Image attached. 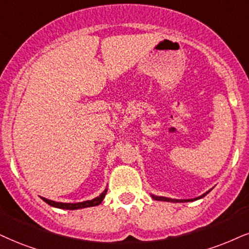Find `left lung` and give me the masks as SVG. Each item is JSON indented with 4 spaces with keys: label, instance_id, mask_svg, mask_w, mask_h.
I'll return each mask as SVG.
<instances>
[{
    "label": "left lung",
    "instance_id": "1",
    "mask_svg": "<svg viewBox=\"0 0 249 249\" xmlns=\"http://www.w3.org/2000/svg\"><path fill=\"white\" fill-rule=\"evenodd\" d=\"M210 192V190H209ZM209 192H207V193H204L203 195H201V196H198V197H195V198H190V199H176V198H170V197H165V196H156V195H151L152 196V198L153 199H156V201H164V202H192V201H196V199H199V198H202V197H204L205 195L208 194V193Z\"/></svg>",
    "mask_w": 249,
    "mask_h": 249
}]
</instances>
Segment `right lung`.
<instances>
[{"label":"right lung","instance_id":"add662e5","mask_svg":"<svg viewBox=\"0 0 249 249\" xmlns=\"http://www.w3.org/2000/svg\"><path fill=\"white\" fill-rule=\"evenodd\" d=\"M107 193V189L104 190L103 193L97 197L93 199H90V201H84V202H78V203H62V202H55L52 201V199L41 197L42 201H45L46 203L52 205L54 208H59V209H66V210H77V209H83V208H89V207H96V205H99L101 202H103L104 197H105Z\"/></svg>","mask_w":249,"mask_h":249}]
</instances>
